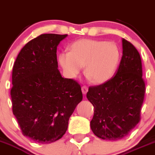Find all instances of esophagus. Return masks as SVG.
Returning <instances> with one entry per match:
<instances>
[{
	"label": "esophagus",
	"mask_w": 155,
	"mask_h": 155,
	"mask_svg": "<svg viewBox=\"0 0 155 155\" xmlns=\"http://www.w3.org/2000/svg\"><path fill=\"white\" fill-rule=\"evenodd\" d=\"M82 93L86 95V94L87 93V92H88V87H87V86H82Z\"/></svg>",
	"instance_id": "34e87169"
}]
</instances>
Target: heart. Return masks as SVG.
I'll return each mask as SVG.
<instances>
[{
	"mask_svg": "<svg viewBox=\"0 0 155 155\" xmlns=\"http://www.w3.org/2000/svg\"><path fill=\"white\" fill-rule=\"evenodd\" d=\"M120 60L118 47L112 42L82 40L70 46V51L62 52L58 61L68 76L75 78L85 66V73L95 83H103L112 77Z\"/></svg>",
	"mask_w": 155,
	"mask_h": 155,
	"instance_id": "b5f03b06",
	"label": "heart"
}]
</instances>
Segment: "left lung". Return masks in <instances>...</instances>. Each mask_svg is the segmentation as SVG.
Returning <instances> with one entry per match:
<instances>
[{
    "mask_svg": "<svg viewBox=\"0 0 155 155\" xmlns=\"http://www.w3.org/2000/svg\"><path fill=\"white\" fill-rule=\"evenodd\" d=\"M122 49L123 55L115 76L103 84L90 86L86 94L95 108L91 129L104 140L121 139L141 120L145 93L141 56L125 39Z\"/></svg>",
    "mask_w": 155,
    "mask_h": 155,
    "instance_id": "obj_1",
    "label": "left lung"
}]
</instances>
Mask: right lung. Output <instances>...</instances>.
<instances>
[{"label":"right lung","mask_w":155,"mask_h":155,"mask_svg":"<svg viewBox=\"0 0 155 155\" xmlns=\"http://www.w3.org/2000/svg\"><path fill=\"white\" fill-rule=\"evenodd\" d=\"M67 34H41L29 41L13 66V114L24 136L37 143L60 139L82 101L80 85L62 77L56 49Z\"/></svg>","instance_id":"right-lung-1"}]
</instances>
